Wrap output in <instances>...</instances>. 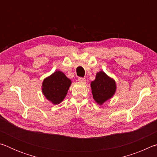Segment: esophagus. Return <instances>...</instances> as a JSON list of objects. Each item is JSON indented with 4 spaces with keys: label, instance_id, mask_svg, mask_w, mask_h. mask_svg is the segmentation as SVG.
Returning a JSON list of instances; mask_svg holds the SVG:
<instances>
[{
    "label": "esophagus",
    "instance_id": "obj_1",
    "mask_svg": "<svg viewBox=\"0 0 157 157\" xmlns=\"http://www.w3.org/2000/svg\"><path fill=\"white\" fill-rule=\"evenodd\" d=\"M78 81L79 82H83V83H84V82H86V79L84 78H78Z\"/></svg>",
    "mask_w": 157,
    "mask_h": 157
}]
</instances>
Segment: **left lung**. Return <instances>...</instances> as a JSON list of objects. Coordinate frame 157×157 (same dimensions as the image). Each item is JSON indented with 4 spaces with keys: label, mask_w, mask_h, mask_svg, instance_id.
<instances>
[{
    "label": "left lung",
    "mask_w": 157,
    "mask_h": 157,
    "mask_svg": "<svg viewBox=\"0 0 157 157\" xmlns=\"http://www.w3.org/2000/svg\"><path fill=\"white\" fill-rule=\"evenodd\" d=\"M92 94L95 102L102 105L113 96L116 92V82L103 71L96 74L95 79L91 84Z\"/></svg>",
    "instance_id": "left-lung-1"
}]
</instances>
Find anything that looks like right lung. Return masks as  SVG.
Masks as SVG:
<instances>
[{
  "label": "right lung",
  "mask_w": 157,
  "mask_h": 157,
  "mask_svg": "<svg viewBox=\"0 0 157 157\" xmlns=\"http://www.w3.org/2000/svg\"><path fill=\"white\" fill-rule=\"evenodd\" d=\"M71 84V79L62 71H57L44 79L42 92L48 100L54 105H58L64 99Z\"/></svg>",
  "instance_id": "1"
}]
</instances>
